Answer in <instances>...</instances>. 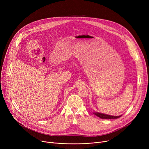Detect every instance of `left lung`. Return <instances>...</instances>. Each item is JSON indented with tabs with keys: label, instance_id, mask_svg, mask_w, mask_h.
<instances>
[{
	"label": "left lung",
	"instance_id": "left-lung-1",
	"mask_svg": "<svg viewBox=\"0 0 149 149\" xmlns=\"http://www.w3.org/2000/svg\"><path fill=\"white\" fill-rule=\"evenodd\" d=\"M93 114H95L96 116L100 117V118H102V119H116V118H120V117L121 116V115L112 116V115H107V114L101 113L99 112H93Z\"/></svg>",
	"mask_w": 149,
	"mask_h": 149
}]
</instances>
